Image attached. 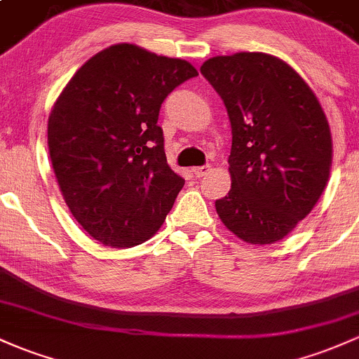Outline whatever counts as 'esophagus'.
Instances as JSON below:
<instances>
[{"label":"esophagus","instance_id":"obj_1","mask_svg":"<svg viewBox=\"0 0 359 359\" xmlns=\"http://www.w3.org/2000/svg\"><path fill=\"white\" fill-rule=\"evenodd\" d=\"M210 169H212L210 165H198V168H194L191 171H194V175L196 176V178H202V176H205Z\"/></svg>","mask_w":359,"mask_h":359}]
</instances>
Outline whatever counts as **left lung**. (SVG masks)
Masks as SVG:
<instances>
[{"label": "left lung", "instance_id": "left-lung-1", "mask_svg": "<svg viewBox=\"0 0 359 359\" xmlns=\"http://www.w3.org/2000/svg\"><path fill=\"white\" fill-rule=\"evenodd\" d=\"M200 72L224 101L233 133L231 190L215 202L219 219L250 245L280 241L329 181L325 113L303 76L267 53L215 56Z\"/></svg>", "mask_w": 359, "mask_h": 359}]
</instances>
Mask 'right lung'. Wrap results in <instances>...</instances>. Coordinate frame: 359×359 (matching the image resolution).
Here are the masks:
<instances>
[{
  "instance_id": "obj_1",
  "label": "right lung",
  "mask_w": 359,
  "mask_h": 359,
  "mask_svg": "<svg viewBox=\"0 0 359 359\" xmlns=\"http://www.w3.org/2000/svg\"><path fill=\"white\" fill-rule=\"evenodd\" d=\"M195 67L137 44L102 49L72 76L48 119L61 195L80 226L111 248L150 240L184 180L169 168L161 104Z\"/></svg>"
}]
</instances>
